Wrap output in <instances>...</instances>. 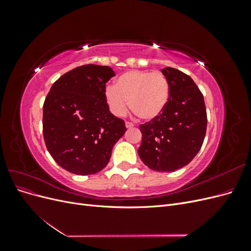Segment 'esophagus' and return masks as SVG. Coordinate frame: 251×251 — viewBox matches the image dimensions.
Instances as JSON below:
<instances>
[{
	"instance_id": "obj_1",
	"label": "esophagus",
	"mask_w": 251,
	"mask_h": 251,
	"mask_svg": "<svg viewBox=\"0 0 251 251\" xmlns=\"http://www.w3.org/2000/svg\"><path fill=\"white\" fill-rule=\"evenodd\" d=\"M126 126L127 128H131V127L134 126V124H133V123H130V121H126Z\"/></svg>"
}]
</instances>
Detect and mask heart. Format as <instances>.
I'll list each match as a JSON object with an SVG mask.
<instances>
[{"label":"heart","instance_id":"1","mask_svg":"<svg viewBox=\"0 0 251 251\" xmlns=\"http://www.w3.org/2000/svg\"><path fill=\"white\" fill-rule=\"evenodd\" d=\"M104 98L115 116H124L130 101L136 116L151 120L160 115L169 102V79L160 71H126L117 78L115 87L105 88Z\"/></svg>","mask_w":251,"mask_h":251}]
</instances>
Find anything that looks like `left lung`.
I'll use <instances>...</instances> for the list:
<instances>
[{
  "mask_svg": "<svg viewBox=\"0 0 251 251\" xmlns=\"http://www.w3.org/2000/svg\"><path fill=\"white\" fill-rule=\"evenodd\" d=\"M170 100L158 117L140 125L138 155L148 168L174 172L191 162L200 151L206 133L207 115L203 94L185 73L166 67Z\"/></svg>",
  "mask_w": 251,
  "mask_h": 251,
  "instance_id": "8db88e82",
  "label": "left lung"
}]
</instances>
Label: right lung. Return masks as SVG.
<instances>
[{"label":"right lung","mask_w":251,"mask_h":251,"mask_svg":"<svg viewBox=\"0 0 251 251\" xmlns=\"http://www.w3.org/2000/svg\"><path fill=\"white\" fill-rule=\"evenodd\" d=\"M115 76L108 66L85 65L54 83L43 107V132L55 162L76 175H92L108 164L112 149L126 131L105 101L107 81Z\"/></svg>","instance_id":"1"}]
</instances>
